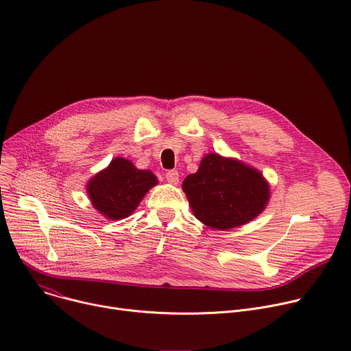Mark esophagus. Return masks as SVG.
<instances>
[{
    "mask_svg": "<svg viewBox=\"0 0 351 351\" xmlns=\"http://www.w3.org/2000/svg\"><path fill=\"white\" fill-rule=\"evenodd\" d=\"M165 178H167V180L171 183V184H178L179 183V173H178V171H168L167 172V175H165Z\"/></svg>",
    "mask_w": 351,
    "mask_h": 351,
    "instance_id": "1",
    "label": "esophagus"
}]
</instances>
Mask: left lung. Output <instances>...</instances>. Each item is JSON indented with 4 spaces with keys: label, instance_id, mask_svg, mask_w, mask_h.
I'll return each mask as SVG.
<instances>
[{
    "label": "left lung",
    "instance_id": "obj_1",
    "mask_svg": "<svg viewBox=\"0 0 351 351\" xmlns=\"http://www.w3.org/2000/svg\"><path fill=\"white\" fill-rule=\"evenodd\" d=\"M194 217L214 229H232L258 217L269 199V186L252 167L215 153L182 184Z\"/></svg>",
    "mask_w": 351,
    "mask_h": 351
}]
</instances>
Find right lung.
<instances>
[{"instance_id": "obj_1", "label": "right lung", "mask_w": 351, "mask_h": 351, "mask_svg": "<svg viewBox=\"0 0 351 351\" xmlns=\"http://www.w3.org/2000/svg\"><path fill=\"white\" fill-rule=\"evenodd\" d=\"M157 183L153 172L137 169L129 160L118 157L88 180L87 193L98 213L117 221L129 217Z\"/></svg>"}]
</instances>
